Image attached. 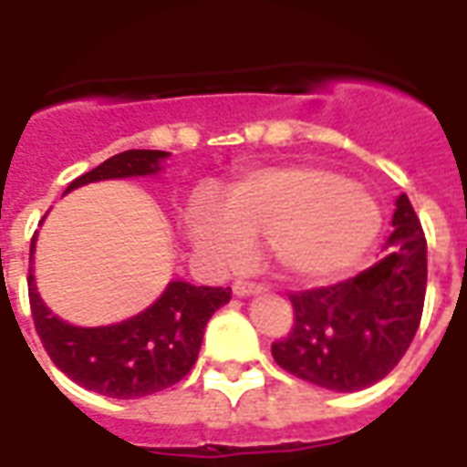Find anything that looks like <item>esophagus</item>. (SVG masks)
Listing matches in <instances>:
<instances>
[{
    "mask_svg": "<svg viewBox=\"0 0 467 467\" xmlns=\"http://www.w3.org/2000/svg\"><path fill=\"white\" fill-rule=\"evenodd\" d=\"M265 292V286L257 285V282H234L233 285V295L244 299V296H252V295H262Z\"/></svg>",
    "mask_w": 467,
    "mask_h": 467,
    "instance_id": "obj_1",
    "label": "esophagus"
}]
</instances>
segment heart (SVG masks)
I'll return each mask as SVG.
<instances>
[{
	"label": "heart",
	"mask_w": 467,
	"mask_h": 467,
	"mask_svg": "<svg viewBox=\"0 0 467 467\" xmlns=\"http://www.w3.org/2000/svg\"><path fill=\"white\" fill-rule=\"evenodd\" d=\"M381 207L358 182L317 165H279L244 175L223 205L195 202L188 213L192 247L220 267L250 260L267 243L279 275L296 285L344 277L381 233Z\"/></svg>",
	"instance_id": "obj_1"
}]
</instances>
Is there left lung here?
Listing matches in <instances>:
<instances>
[{
    "label": "left lung",
    "instance_id": "left-lung-1",
    "mask_svg": "<svg viewBox=\"0 0 467 467\" xmlns=\"http://www.w3.org/2000/svg\"><path fill=\"white\" fill-rule=\"evenodd\" d=\"M386 257L354 279L292 295L295 327L272 344L285 371L354 393L391 374L416 337L426 299V237L406 195L396 198Z\"/></svg>",
    "mask_w": 467,
    "mask_h": 467
}]
</instances>
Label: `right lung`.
<instances>
[{
    "instance_id": "obj_1",
    "label": "right lung",
    "mask_w": 467,
    "mask_h": 467,
    "mask_svg": "<svg viewBox=\"0 0 467 467\" xmlns=\"http://www.w3.org/2000/svg\"><path fill=\"white\" fill-rule=\"evenodd\" d=\"M168 155L165 150H123L76 178L67 192L88 182L155 178ZM34 250L36 234L29 254V302L41 344L71 381L109 399H143L188 376L198 361L207 321L230 302V286H195L172 279L163 295L130 319L109 327H76L41 299L34 279Z\"/></svg>"
}]
</instances>
